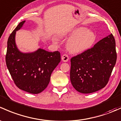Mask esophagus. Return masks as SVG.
I'll return each instance as SVG.
<instances>
[{
	"instance_id": "1",
	"label": "esophagus",
	"mask_w": 121,
	"mask_h": 121,
	"mask_svg": "<svg viewBox=\"0 0 121 121\" xmlns=\"http://www.w3.org/2000/svg\"><path fill=\"white\" fill-rule=\"evenodd\" d=\"M61 60L63 61L67 62L68 61V60H69V57H68V56L67 54H64L61 56Z\"/></svg>"
}]
</instances>
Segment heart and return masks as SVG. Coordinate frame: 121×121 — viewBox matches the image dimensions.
Wrapping results in <instances>:
<instances>
[{
	"mask_svg": "<svg viewBox=\"0 0 121 121\" xmlns=\"http://www.w3.org/2000/svg\"><path fill=\"white\" fill-rule=\"evenodd\" d=\"M68 36L72 38L67 43L68 51L72 53H79L89 49L95 43L96 34L87 28L79 27L74 29Z\"/></svg>",
	"mask_w": 121,
	"mask_h": 121,
	"instance_id": "b5f03b06",
	"label": "heart"
}]
</instances>
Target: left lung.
Instances as JSON below:
<instances>
[{
    "mask_svg": "<svg viewBox=\"0 0 121 121\" xmlns=\"http://www.w3.org/2000/svg\"><path fill=\"white\" fill-rule=\"evenodd\" d=\"M117 57L115 40L111 34L93 48L71 58L70 79L73 87L82 93L103 88L108 82Z\"/></svg>",
    "mask_w": 121,
    "mask_h": 121,
    "instance_id": "obj_1",
    "label": "left lung"
}]
</instances>
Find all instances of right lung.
<instances>
[{
	"mask_svg": "<svg viewBox=\"0 0 121 121\" xmlns=\"http://www.w3.org/2000/svg\"><path fill=\"white\" fill-rule=\"evenodd\" d=\"M25 21L20 22L7 40L6 63L14 82L20 89L32 94L43 91L49 83L51 74L61 61L58 51L42 49L30 53L19 51L15 42L16 31Z\"/></svg>",
	"mask_w": 121,
	"mask_h": 121,
	"instance_id": "obj_1",
	"label": "right lung"
}]
</instances>
